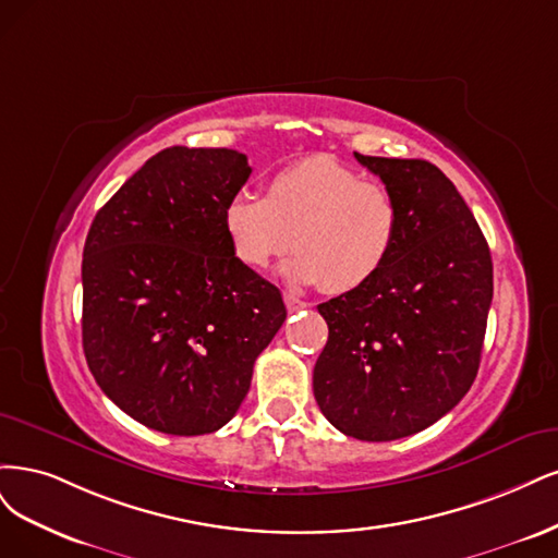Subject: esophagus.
Segmentation results:
<instances>
[{"label":"esophagus","instance_id":"34e87169","mask_svg":"<svg viewBox=\"0 0 558 558\" xmlns=\"http://www.w3.org/2000/svg\"><path fill=\"white\" fill-rule=\"evenodd\" d=\"M284 303H287V311H290V313L308 308V303L301 301L299 296H294V294H290V292H284Z\"/></svg>","mask_w":558,"mask_h":558}]
</instances>
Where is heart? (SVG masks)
Instances as JSON below:
<instances>
[{"instance_id": "obj_1", "label": "heart", "mask_w": 558, "mask_h": 558, "mask_svg": "<svg viewBox=\"0 0 558 558\" xmlns=\"http://www.w3.org/2000/svg\"><path fill=\"white\" fill-rule=\"evenodd\" d=\"M401 204L385 183L366 181L333 157H305L276 171L266 196L239 192L222 208L233 257L264 271L292 247L284 276L348 294L368 284L391 259L401 236Z\"/></svg>"}]
</instances>
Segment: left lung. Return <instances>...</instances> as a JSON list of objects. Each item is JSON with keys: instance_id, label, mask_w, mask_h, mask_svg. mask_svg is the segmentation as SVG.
Instances as JSON below:
<instances>
[{"instance_id": "obj_1", "label": "left lung", "mask_w": 558, "mask_h": 558, "mask_svg": "<svg viewBox=\"0 0 558 558\" xmlns=\"http://www.w3.org/2000/svg\"><path fill=\"white\" fill-rule=\"evenodd\" d=\"M401 204V236L368 284L317 305L329 340L315 401L368 442L420 434L471 389L494 296L487 239L452 181L426 159L354 153Z\"/></svg>"}]
</instances>
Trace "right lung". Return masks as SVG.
<instances>
[{
    "instance_id": "1",
    "label": "right lung",
    "mask_w": 558,
    "mask_h": 558,
    "mask_svg": "<svg viewBox=\"0 0 558 558\" xmlns=\"http://www.w3.org/2000/svg\"><path fill=\"white\" fill-rule=\"evenodd\" d=\"M253 173L243 153L173 146L95 215L83 250V352L122 412L204 436L241 408L287 308L233 257L222 208Z\"/></svg>"
}]
</instances>
